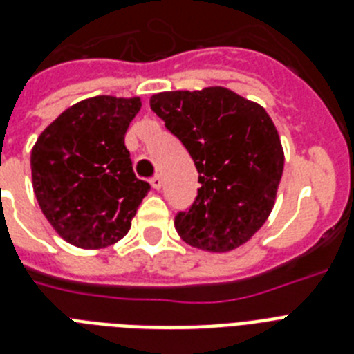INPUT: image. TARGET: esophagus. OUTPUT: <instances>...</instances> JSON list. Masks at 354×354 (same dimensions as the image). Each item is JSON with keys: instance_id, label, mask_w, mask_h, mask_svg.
<instances>
[{"instance_id": "obj_1", "label": "esophagus", "mask_w": 354, "mask_h": 354, "mask_svg": "<svg viewBox=\"0 0 354 354\" xmlns=\"http://www.w3.org/2000/svg\"><path fill=\"white\" fill-rule=\"evenodd\" d=\"M150 185H152V189H156V191H160L161 185H163V182H161V176L152 178V180H150Z\"/></svg>"}]
</instances>
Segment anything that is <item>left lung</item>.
I'll list each match as a JSON object with an SVG mask.
<instances>
[{"mask_svg": "<svg viewBox=\"0 0 354 354\" xmlns=\"http://www.w3.org/2000/svg\"><path fill=\"white\" fill-rule=\"evenodd\" d=\"M150 108L193 158L198 196L174 227L189 246L233 252L263 227L274 209L285 152L261 104L224 86L161 91Z\"/></svg>", "mask_w": 354, "mask_h": 354, "instance_id": "left-lung-1", "label": "left lung"}]
</instances>
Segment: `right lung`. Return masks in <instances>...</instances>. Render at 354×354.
I'll return each mask as SVG.
<instances>
[{
	"mask_svg": "<svg viewBox=\"0 0 354 354\" xmlns=\"http://www.w3.org/2000/svg\"><path fill=\"white\" fill-rule=\"evenodd\" d=\"M139 97L97 95L64 110L30 150L32 189L64 241L82 250L127 235L150 185L136 178L124 133Z\"/></svg>",
	"mask_w": 354,
	"mask_h": 354,
	"instance_id": "add662e5",
	"label": "right lung"
}]
</instances>
